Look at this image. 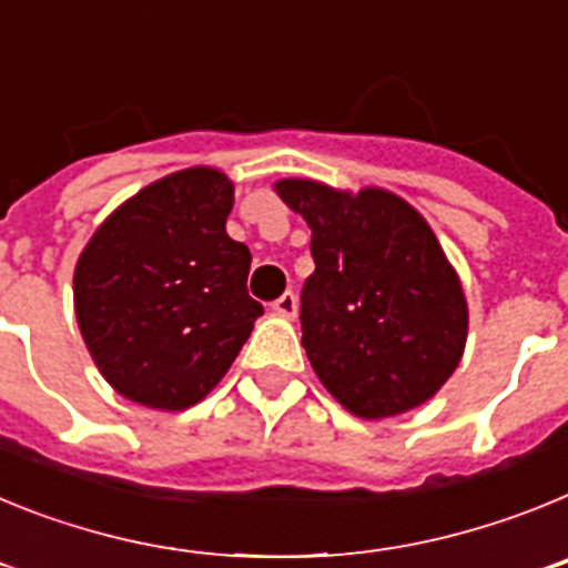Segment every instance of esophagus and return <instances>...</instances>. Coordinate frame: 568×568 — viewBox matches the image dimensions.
<instances>
[{"instance_id": "obj_1", "label": "esophagus", "mask_w": 568, "mask_h": 568, "mask_svg": "<svg viewBox=\"0 0 568 568\" xmlns=\"http://www.w3.org/2000/svg\"><path fill=\"white\" fill-rule=\"evenodd\" d=\"M273 310L278 315H284V318H295V310H298V298H295L293 290H287L284 295H278V298L273 301Z\"/></svg>"}]
</instances>
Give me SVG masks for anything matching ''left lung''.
Returning a JSON list of instances; mask_svg holds the SVG:
<instances>
[{
  "instance_id": "obj_1",
  "label": "left lung",
  "mask_w": 568,
  "mask_h": 568,
  "mask_svg": "<svg viewBox=\"0 0 568 568\" xmlns=\"http://www.w3.org/2000/svg\"><path fill=\"white\" fill-rule=\"evenodd\" d=\"M315 273L301 290V344L321 384L358 418L424 404L455 373L466 301L429 224L386 190L338 193L287 179Z\"/></svg>"
}]
</instances>
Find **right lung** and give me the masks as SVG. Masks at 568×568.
<instances>
[{
    "instance_id": "obj_1",
    "label": "right lung",
    "mask_w": 568,
    "mask_h": 568,
    "mask_svg": "<svg viewBox=\"0 0 568 568\" xmlns=\"http://www.w3.org/2000/svg\"><path fill=\"white\" fill-rule=\"evenodd\" d=\"M233 184L193 168L115 210L73 275L79 329L115 393L187 409L213 389L264 307L247 293L250 250L224 230Z\"/></svg>"
}]
</instances>
